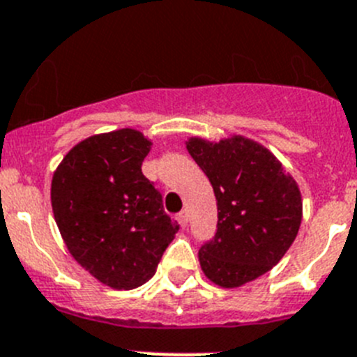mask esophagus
<instances>
[{"mask_svg": "<svg viewBox=\"0 0 357 357\" xmlns=\"http://www.w3.org/2000/svg\"><path fill=\"white\" fill-rule=\"evenodd\" d=\"M176 220H178L181 227H186V225H188V211L178 213V215H176Z\"/></svg>", "mask_w": 357, "mask_h": 357, "instance_id": "34e87169", "label": "esophagus"}]
</instances>
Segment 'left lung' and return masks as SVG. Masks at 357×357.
Wrapping results in <instances>:
<instances>
[{"instance_id":"1","label":"left lung","mask_w":357,"mask_h":357,"mask_svg":"<svg viewBox=\"0 0 357 357\" xmlns=\"http://www.w3.org/2000/svg\"><path fill=\"white\" fill-rule=\"evenodd\" d=\"M186 149L208 176L218 208L215 238L199 250L201 268L220 287H241L278 264L294 243L299 186L269 149L243 135L190 137Z\"/></svg>"}]
</instances>
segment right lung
Wrapping results in <instances>:
<instances>
[{"mask_svg": "<svg viewBox=\"0 0 357 357\" xmlns=\"http://www.w3.org/2000/svg\"><path fill=\"white\" fill-rule=\"evenodd\" d=\"M149 149L139 130L98 133L73 146L52 176V213L66 248L118 291L146 284L179 231L142 174Z\"/></svg>", "mask_w": 357, "mask_h": 357, "instance_id": "1", "label": "right lung"}]
</instances>
